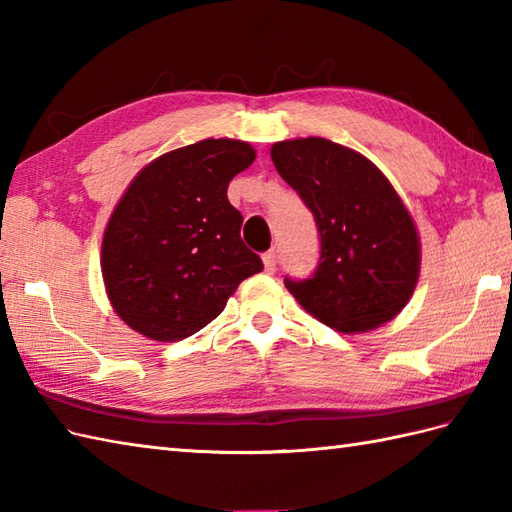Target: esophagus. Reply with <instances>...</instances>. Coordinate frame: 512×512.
Masks as SVG:
<instances>
[{
    "mask_svg": "<svg viewBox=\"0 0 512 512\" xmlns=\"http://www.w3.org/2000/svg\"><path fill=\"white\" fill-rule=\"evenodd\" d=\"M264 268H266V273H270L273 275L275 270H277V253L275 250H268V253H264Z\"/></svg>",
    "mask_w": 512,
    "mask_h": 512,
    "instance_id": "34e87169",
    "label": "esophagus"
}]
</instances>
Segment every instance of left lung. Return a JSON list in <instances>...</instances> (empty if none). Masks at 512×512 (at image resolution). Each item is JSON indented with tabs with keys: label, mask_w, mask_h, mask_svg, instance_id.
I'll list each match as a JSON object with an SVG mask.
<instances>
[{
	"label": "left lung",
	"mask_w": 512,
	"mask_h": 512,
	"mask_svg": "<svg viewBox=\"0 0 512 512\" xmlns=\"http://www.w3.org/2000/svg\"><path fill=\"white\" fill-rule=\"evenodd\" d=\"M275 169L317 222L319 264L286 288L339 332H367L407 306L420 273V242L405 204L365 156L325 138L270 149Z\"/></svg>",
	"instance_id": "obj_1"
}]
</instances>
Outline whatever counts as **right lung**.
Returning <instances> with one entry per match:
<instances>
[{"label":"right lung","instance_id":"add662e5","mask_svg":"<svg viewBox=\"0 0 512 512\" xmlns=\"http://www.w3.org/2000/svg\"><path fill=\"white\" fill-rule=\"evenodd\" d=\"M253 160L242 140L206 138L160 156L129 184L101 250L107 295L129 328L154 341L187 339L264 270L226 198L228 182Z\"/></svg>","mask_w":512,"mask_h":512}]
</instances>
